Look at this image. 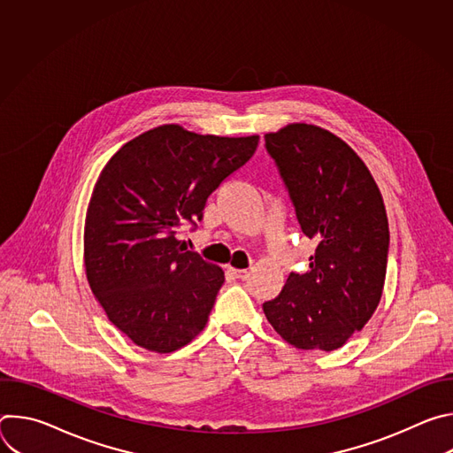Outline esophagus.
Instances as JSON below:
<instances>
[{"mask_svg":"<svg viewBox=\"0 0 453 453\" xmlns=\"http://www.w3.org/2000/svg\"><path fill=\"white\" fill-rule=\"evenodd\" d=\"M227 273H229L233 278H236V280H247V276H249V273H247L245 269H234V267H229V269H227Z\"/></svg>","mask_w":453,"mask_h":453,"instance_id":"1","label":"esophagus"}]
</instances>
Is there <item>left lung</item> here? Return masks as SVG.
Wrapping results in <instances>:
<instances>
[{
	"label": "left lung",
	"mask_w": 453,
	"mask_h": 453,
	"mask_svg": "<svg viewBox=\"0 0 453 453\" xmlns=\"http://www.w3.org/2000/svg\"><path fill=\"white\" fill-rule=\"evenodd\" d=\"M303 233L317 240L306 274H290L264 303L271 326L297 349L342 348L381 299L389 224L381 193L357 152L311 123L265 134Z\"/></svg>",
	"instance_id": "left-lung-1"
}]
</instances>
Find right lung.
Here are the masks:
<instances>
[{
  "instance_id": "add662e5",
  "label": "right lung",
  "mask_w": 453,
  "mask_h": 453,
  "mask_svg": "<svg viewBox=\"0 0 453 453\" xmlns=\"http://www.w3.org/2000/svg\"><path fill=\"white\" fill-rule=\"evenodd\" d=\"M260 136L197 134L166 123L125 143L86 211L84 269L95 299L136 346L172 353L206 326L224 271L177 238Z\"/></svg>"
}]
</instances>
